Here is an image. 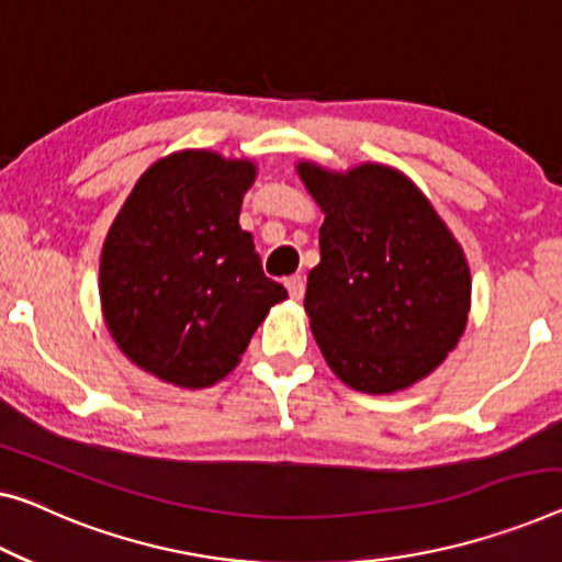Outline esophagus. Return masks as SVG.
Masks as SVG:
<instances>
[{
  "label": "esophagus",
  "mask_w": 562,
  "mask_h": 562,
  "mask_svg": "<svg viewBox=\"0 0 562 562\" xmlns=\"http://www.w3.org/2000/svg\"><path fill=\"white\" fill-rule=\"evenodd\" d=\"M284 288H288L292 300H303L305 295V280L300 274H292V278L284 280Z\"/></svg>",
  "instance_id": "1"
}]
</instances>
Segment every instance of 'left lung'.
Here are the masks:
<instances>
[{"mask_svg":"<svg viewBox=\"0 0 562 562\" xmlns=\"http://www.w3.org/2000/svg\"><path fill=\"white\" fill-rule=\"evenodd\" d=\"M321 204V265L307 274L310 328L350 389L393 393L429 375L467 328L462 247L412 179L383 164L346 173L300 161Z\"/></svg>","mask_w":562,"mask_h":562,"instance_id":"obj_1","label":"left lung"}]
</instances>
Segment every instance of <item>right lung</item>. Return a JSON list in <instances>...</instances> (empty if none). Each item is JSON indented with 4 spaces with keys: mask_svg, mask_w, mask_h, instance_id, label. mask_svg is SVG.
Instances as JSON below:
<instances>
[{
    "mask_svg": "<svg viewBox=\"0 0 562 562\" xmlns=\"http://www.w3.org/2000/svg\"><path fill=\"white\" fill-rule=\"evenodd\" d=\"M252 161L179 150L140 176L100 255V303L133 363L181 389L237 368L267 310L288 297L239 227Z\"/></svg>",
    "mask_w": 562,
    "mask_h": 562,
    "instance_id": "right-lung-1",
    "label": "right lung"
}]
</instances>
